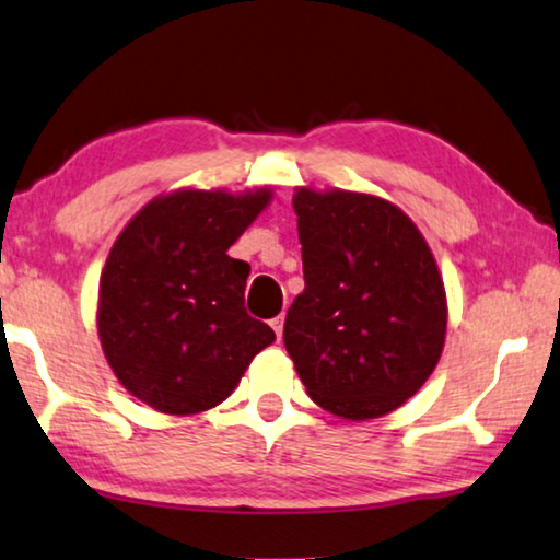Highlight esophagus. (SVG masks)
Returning a JSON list of instances; mask_svg holds the SVG:
<instances>
[{
	"mask_svg": "<svg viewBox=\"0 0 560 560\" xmlns=\"http://www.w3.org/2000/svg\"><path fill=\"white\" fill-rule=\"evenodd\" d=\"M271 327H273V332H277V337L281 340V335H283V317L271 319Z\"/></svg>",
	"mask_w": 560,
	"mask_h": 560,
	"instance_id": "34e87169",
	"label": "esophagus"
}]
</instances>
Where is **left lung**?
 I'll return each mask as SVG.
<instances>
[{
    "mask_svg": "<svg viewBox=\"0 0 560 560\" xmlns=\"http://www.w3.org/2000/svg\"><path fill=\"white\" fill-rule=\"evenodd\" d=\"M304 291L283 345L314 404L375 419L427 383L446 335L436 261L396 205L360 192L294 195Z\"/></svg>",
    "mask_w": 560,
    "mask_h": 560,
    "instance_id": "left-lung-1",
    "label": "left lung"
}]
</instances>
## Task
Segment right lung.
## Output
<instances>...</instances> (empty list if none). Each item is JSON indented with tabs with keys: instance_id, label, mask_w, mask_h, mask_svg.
Returning a JSON list of instances; mask_svg holds the SVG:
<instances>
[{
	"instance_id": "1",
	"label": "right lung",
	"mask_w": 560,
	"mask_h": 560,
	"mask_svg": "<svg viewBox=\"0 0 560 560\" xmlns=\"http://www.w3.org/2000/svg\"><path fill=\"white\" fill-rule=\"evenodd\" d=\"M269 200L185 190L124 228L101 273L98 335L131 396L164 413L208 411L277 340L243 306L250 266L228 256Z\"/></svg>"
}]
</instances>
